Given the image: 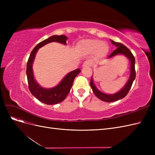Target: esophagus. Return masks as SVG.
<instances>
[{"label": "esophagus", "instance_id": "1", "mask_svg": "<svg viewBox=\"0 0 155 155\" xmlns=\"http://www.w3.org/2000/svg\"><path fill=\"white\" fill-rule=\"evenodd\" d=\"M91 64H92V63L91 61H86L83 63V67L85 68V67H91Z\"/></svg>", "mask_w": 155, "mask_h": 155}]
</instances>
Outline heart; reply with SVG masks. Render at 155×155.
Returning a JSON list of instances; mask_svg holds the SVG:
<instances>
[{"label":"heart","mask_w":155,"mask_h":155,"mask_svg":"<svg viewBox=\"0 0 155 155\" xmlns=\"http://www.w3.org/2000/svg\"><path fill=\"white\" fill-rule=\"evenodd\" d=\"M79 49L87 54L94 52L95 58L100 59L107 53V46L104 42H101L97 39H86L79 43Z\"/></svg>","instance_id":"b5f03b06"}]
</instances>
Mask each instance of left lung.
<instances>
[{"mask_svg":"<svg viewBox=\"0 0 155 155\" xmlns=\"http://www.w3.org/2000/svg\"><path fill=\"white\" fill-rule=\"evenodd\" d=\"M112 45H114L116 46V49L112 52L108 58H112L114 56L118 55V54H122L124 55L127 58L130 62V76L129 78V80L127 83H126V85L124 87V88L120 90L119 92H116L113 94H107L104 92L100 91L96 87L94 83L93 82L92 76L91 80V87L92 89L93 92L94 93V94L99 98L101 101H104L105 102H113L118 101L119 100L122 99L124 97H125L131 88V86L133 85V83L136 78V72H135V59L133 54L131 53V51L129 50V48L126 47L123 44L120 43H117L112 40H110Z\"/></svg>","mask_w":155,"mask_h":155,"instance_id":"8db88e82","label":"left lung"}]
</instances>
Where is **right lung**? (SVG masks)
I'll use <instances>...</instances> for the list:
<instances>
[{
    "instance_id": "right-lung-1",
    "label": "right lung",
    "mask_w": 155,
    "mask_h": 155,
    "mask_svg": "<svg viewBox=\"0 0 155 155\" xmlns=\"http://www.w3.org/2000/svg\"><path fill=\"white\" fill-rule=\"evenodd\" d=\"M68 39L65 35H53L49 38L41 41L33 49L30 55V57L27 62L26 75L28 83V88L31 94L35 96L37 100L47 105L58 104L62 102L70 91L75 78L80 73V69H76L69 72L65 76L63 80L59 83V85L51 88H45L40 86L36 82L33 72L32 64L35 57V54L38 50L43 47L45 45L51 43V42H58V43L67 45L66 41Z\"/></svg>"
}]
</instances>
